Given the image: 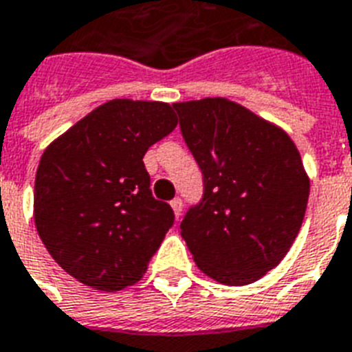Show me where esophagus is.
I'll return each mask as SVG.
<instances>
[{"mask_svg":"<svg viewBox=\"0 0 352 352\" xmlns=\"http://www.w3.org/2000/svg\"><path fill=\"white\" fill-rule=\"evenodd\" d=\"M170 205H171V208H173V212H175V216H177V218H181L182 208H184V205H182V201L179 199V197H175V199L171 201Z\"/></svg>","mask_w":352,"mask_h":352,"instance_id":"1","label":"esophagus"}]
</instances>
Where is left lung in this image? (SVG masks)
<instances>
[{
	"label": "left lung",
	"instance_id": "8db88e82",
	"mask_svg": "<svg viewBox=\"0 0 352 352\" xmlns=\"http://www.w3.org/2000/svg\"><path fill=\"white\" fill-rule=\"evenodd\" d=\"M205 194L181 223L201 272L245 286L280 264L307 212L310 179L288 133L225 98L173 103Z\"/></svg>",
	"mask_w": 352,
	"mask_h": 352
}]
</instances>
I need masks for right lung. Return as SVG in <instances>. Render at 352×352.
<instances>
[{
	"mask_svg": "<svg viewBox=\"0 0 352 352\" xmlns=\"http://www.w3.org/2000/svg\"><path fill=\"white\" fill-rule=\"evenodd\" d=\"M175 127L171 104L112 99L45 147L34 179V225L79 283L120 292L146 273L175 216L151 195L142 158Z\"/></svg>",
	"mask_w": 352,
	"mask_h": 352,
	"instance_id": "right-lung-1",
	"label": "right lung"
}]
</instances>
